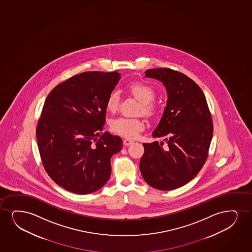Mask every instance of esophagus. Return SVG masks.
Wrapping results in <instances>:
<instances>
[{"mask_svg": "<svg viewBox=\"0 0 252 252\" xmlns=\"http://www.w3.org/2000/svg\"><path fill=\"white\" fill-rule=\"evenodd\" d=\"M133 143H134V141H133V140L127 139V138L124 139V145H125V146H130L131 144Z\"/></svg>", "mask_w": 252, "mask_h": 252, "instance_id": "esophagus-1", "label": "esophagus"}]
</instances>
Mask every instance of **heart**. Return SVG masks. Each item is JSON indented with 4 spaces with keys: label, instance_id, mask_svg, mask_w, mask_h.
I'll return each mask as SVG.
<instances>
[{
    "label": "heart",
    "instance_id": "heart-1",
    "mask_svg": "<svg viewBox=\"0 0 252 252\" xmlns=\"http://www.w3.org/2000/svg\"><path fill=\"white\" fill-rule=\"evenodd\" d=\"M131 94L140 102V112L146 116H152L155 112V105L153 100L155 99V91L152 87L142 83H135L128 87ZM120 103V94L113 90L109 94L106 99V108L110 112H115ZM111 128L115 134L126 138L137 137L145 128V124L140 118H128L119 117L111 123Z\"/></svg>",
    "mask_w": 252,
    "mask_h": 252
}]
</instances>
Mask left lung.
<instances>
[{"label":"left lung","instance_id":"1","mask_svg":"<svg viewBox=\"0 0 252 252\" xmlns=\"http://www.w3.org/2000/svg\"><path fill=\"white\" fill-rule=\"evenodd\" d=\"M146 77L162 82L168 99L154 138L144 143L140 169L148 185L162 191L181 188L194 178L207 159L213 124L204 93L188 76L169 68L150 69Z\"/></svg>","mask_w":252,"mask_h":252}]
</instances>
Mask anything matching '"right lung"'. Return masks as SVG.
I'll use <instances>...</instances> for the list:
<instances>
[{"label": "right lung", "instance_id": "obj_1", "mask_svg": "<svg viewBox=\"0 0 252 252\" xmlns=\"http://www.w3.org/2000/svg\"><path fill=\"white\" fill-rule=\"evenodd\" d=\"M120 77L118 71H86L60 83L45 100L36 127L39 153L46 172L67 191L89 194L110 178L111 158L123 141L101 131L106 99Z\"/></svg>", "mask_w": 252, "mask_h": 252}]
</instances>
